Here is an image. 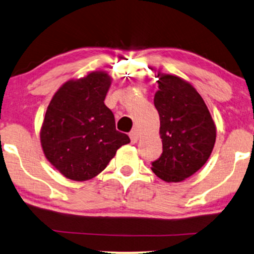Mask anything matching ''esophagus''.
Returning <instances> with one entry per match:
<instances>
[{"instance_id": "obj_1", "label": "esophagus", "mask_w": 254, "mask_h": 254, "mask_svg": "<svg viewBox=\"0 0 254 254\" xmlns=\"http://www.w3.org/2000/svg\"><path fill=\"white\" fill-rule=\"evenodd\" d=\"M129 137H130V141H132L133 143H135V142H137V140H139V133L134 129L129 133Z\"/></svg>"}]
</instances>
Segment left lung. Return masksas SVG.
<instances>
[{
	"label": "left lung",
	"instance_id": "left-lung-1",
	"mask_svg": "<svg viewBox=\"0 0 254 254\" xmlns=\"http://www.w3.org/2000/svg\"><path fill=\"white\" fill-rule=\"evenodd\" d=\"M159 90L154 106L160 117L162 154L152 171L166 183H180L208 160L217 129L200 94L187 81L158 74Z\"/></svg>",
	"mask_w": 254,
	"mask_h": 254
}]
</instances>
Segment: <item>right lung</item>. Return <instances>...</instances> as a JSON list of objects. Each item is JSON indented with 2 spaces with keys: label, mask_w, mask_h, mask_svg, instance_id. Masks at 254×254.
I'll use <instances>...</instances> for the list:
<instances>
[{
  "label": "right lung",
  "mask_w": 254,
  "mask_h": 254,
  "mask_svg": "<svg viewBox=\"0 0 254 254\" xmlns=\"http://www.w3.org/2000/svg\"><path fill=\"white\" fill-rule=\"evenodd\" d=\"M111 82L106 71L67 81L47 108L41 146L48 161L68 179L96 177L118 149L130 142L127 134L118 132L114 114L105 105Z\"/></svg>",
  "instance_id": "add662e5"
}]
</instances>
